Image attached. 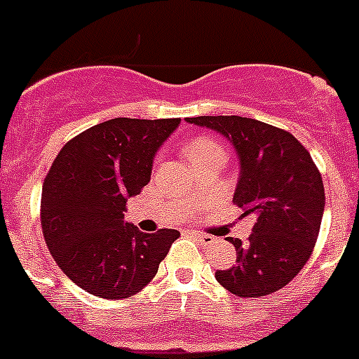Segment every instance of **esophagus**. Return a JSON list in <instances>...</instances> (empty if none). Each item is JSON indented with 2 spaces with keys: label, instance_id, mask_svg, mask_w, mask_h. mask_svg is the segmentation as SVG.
<instances>
[{
  "label": "esophagus",
  "instance_id": "34e87169",
  "mask_svg": "<svg viewBox=\"0 0 359 359\" xmlns=\"http://www.w3.org/2000/svg\"><path fill=\"white\" fill-rule=\"evenodd\" d=\"M190 236H192L196 241H199V243H203V244L214 243V237L207 236V233H201V231H190Z\"/></svg>",
  "mask_w": 359,
  "mask_h": 359
}]
</instances>
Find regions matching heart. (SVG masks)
<instances>
[{
	"label": "heart",
	"mask_w": 359,
	"mask_h": 359,
	"mask_svg": "<svg viewBox=\"0 0 359 359\" xmlns=\"http://www.w3.org/2000/svg\"><path fill=\"white\" fill-rule=\"evenodd\" d=\"M187 156L189 160L194 163V161L201 160L205 156H210L214 152H224L221 144L217 140H214L212 136H198L194 140H190L187 144Z\"/></svg>",
	"instance_id": "obj_1"
}]
</instances>
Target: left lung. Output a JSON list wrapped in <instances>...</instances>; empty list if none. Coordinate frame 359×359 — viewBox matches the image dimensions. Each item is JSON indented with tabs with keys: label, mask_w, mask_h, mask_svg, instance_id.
<instances>
[{
	"label": "left lung",
	"mask_w": 359,
	"mask_h": 359,
	"mask_svg": "<svg viewBox=\"0 0 359 359\" xmlns=\"http://www.w3.org/2000/svg\"><path fill=\"white\" fill-rule=\"evenodd\" d=\"M189 123L223 135L241 172L233 201L253 221L246 243L231 239L237 261L215 271L224 290L259 298L287 286L306 266L322 223L325 192L315 161L291 133L244 116H194Z\"/></svg>",
	"instance_id": "obj_1"
}]
</instances>
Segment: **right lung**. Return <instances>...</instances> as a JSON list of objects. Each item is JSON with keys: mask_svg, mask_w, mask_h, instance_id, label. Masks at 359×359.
<instances>
[{"mask_svg": "<svg viewBox=\"0 0 359 359\" xmlns=\"http://www.w3.org/2000/svg\"><path fill=\"white\" fill-rule=\"evenodd\" d=\"M182 118H113L86 129L44 177L41 226L57 266L88 293L109 300L144 290L180 237L144 233L123 221L126 203L151 182L152 160Z\"/></svg>", "mask_w": 359, "mask_h": 359, "instance_id": "obj_1", "label": "right lung"}]
</instances>
